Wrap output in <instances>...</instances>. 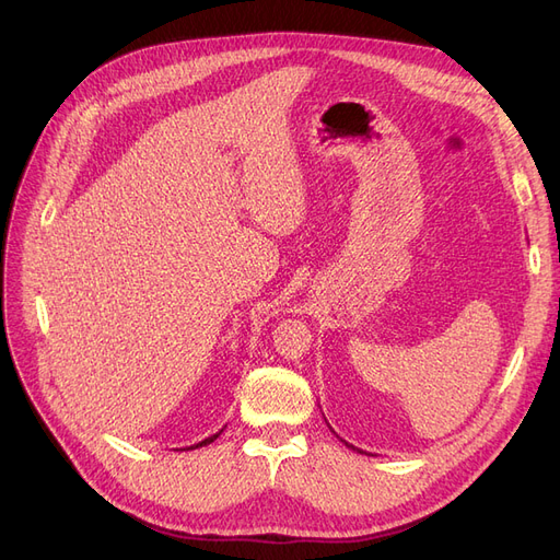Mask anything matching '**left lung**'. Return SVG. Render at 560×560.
<instances>
[{
	"label": "left lung",
	"instance_id": "obj_1",
	"mask_svg": "<svg viewBox=\"0 0 560 560\" xmlns=\"http://www.w3.org/2000/svg\"><path fill=\"white\" fill-rule=\"evenodd\" d=\"M346 446H350V444H346ZM350 448H354V446H350Z\"/></svg>",
	"mask_w": 560,
	"mask_h": 560
}]
</instances>
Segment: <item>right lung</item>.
I'll return each instance as SVG.
<instances>
[{"instance_id":"1","label":"right lung","mask_w":560,"mask_h":560,"mask_svg":"<svg viewBox=\"0 0 560 560\" xmlns=\"http://www.w3.org/2000/svg\"><path fill=\"white\" fill-rule=\"evenodd\" d=\"M219 434H222V430H219V432H217V434H212V436H208V439H202V442H198V444H194V446H189V448H200V446H208V444H212V442H214V439H217Z\"/></svg>"}]
</instances>
